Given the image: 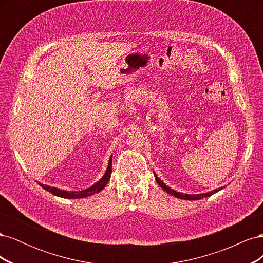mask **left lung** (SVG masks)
Masks as SVG:
<instances>
[{"mask_svg":"<svg viewBox=\"0 0 263 263\" xmlns=\"http://www.w3.org/2000/svg\"><path fill=\"white\" fill-rule=\"evenodd\" d=\"M154 174H155V179H156L158 184L160 185V187H162L166 193H169V194H171V195H173V196H176V197H178V198H182V200H189V201L201 200V198L211 196L212 194L218 192V191H220V190L222 189V187H219V189H216V190H214V191H211V192H209V193H202V194H183V193L177 192V191H174V190H171L169 186H166V185L164 184V183H163L160 179L158 178V176H157V174H156L155 172H154Z\"/></svg>","mask_w":263,"mask_h":263,"instance_id":"1","label":"left lung"}]
</instances>
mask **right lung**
<instances>
[{
    "instance_id": "1",
    "label": "right lung",
    "mask_w": 263,
    "mask_h": 263,
    "mask_svg": "<svg viewBox=\"0 0 263 263\" xmlns=\"http://www.w3.org/2000/svg\"><path fill=\"white\" fill-rule=\"evenodd\" d=\"M110 173H112V157L109 158L108 166L106 169V172L104 173V176L101 178V180L99 182L95 183L94 185H92L89 189L78 191V192H74V191H69V192H68V191H62V190H59L57 187H51L49 185L43 184V183H39V185H41L43 189H45L46 191H48V192H50L51 194L63 197V198H82V197L93 195L95 193H99L100 191L104 189L108 183V181H109Z\"/></svg>"
}]
</instances>
